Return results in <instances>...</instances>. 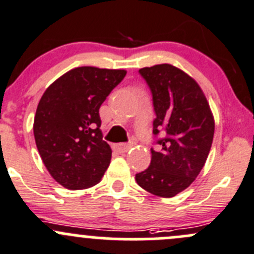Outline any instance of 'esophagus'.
Wrapping results in <instances>:
<instances>
[{
	"label": "esophagus",
	"mask_w": 254,
	"mask_h": 254,
	"mask_svg": "<svg viewBox=\"0 0 254 254\" xmlns=\"http://www.w3.org/2000/svg\"><path fill=\"white\" fill-rule=\"evenodd\" d=\"M131 147H132L131 143H127V145H125V143H118V145H114V148L119 153H125L127 151H129Z\"/></svg>",
	"instance_id": "34e87169"
}]
</instances>
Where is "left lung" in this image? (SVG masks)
Wrapping results in <instances>:
<instances>
[{
	"mask_svg": "<svg viewBox=\"0 0 254 254\" xmlns=\"http://www.w3.org/2000/svg\"><path fill=\"white\" fill-rule=\"evenodd\" d=\"M152 92L153 134L162 132L161 150L151 151L147 170L135 176L153 195L172 198L188 188L203 170L211 148L215 120L203 89L171 64L140 68Z\"/></svg>",
	"mask_w": 254,
	"mask_h": 254,
	"instance_id": "8db88e82",
	"label": "left lung"
}]
</instances>
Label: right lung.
Segmentation results:
<instances>
[{
	"label": "right lung",
	"instance_id": "1",
	"mask_svg": "<svg viewBox=\"0 0 254 254\" xmlns=\"http://www.w3.org/2000/svg\"><path fill=\"white\" fill-rule=\"evenodd\" d=\"M127 71L81 66L45 89L34 117V137L50 176L67 189L99 183L112 158L102 140L99 108Z\"/></svg>",
	"mask_w": 254,
	"mask_h": 254
}]
</instances>
